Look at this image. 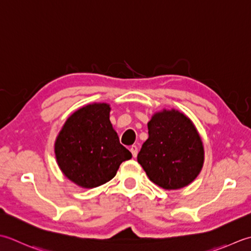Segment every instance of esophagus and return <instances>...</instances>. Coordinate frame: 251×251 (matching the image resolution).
Masks as SVG:
<instances>
[{"label":"esophagus","instance_id":"esophagus-1","mask_svg":"<svg viewBox=\"0 0 251 251\" xmlns=\"http://www.w3.org/2000/svg\"><path fill=\"white\" fill-rule=\"evenodd\" d=\"M130 151H131L132 156L135 158V157L137 156V146H135V145H132V146L130 147Z\"/></svg>","mask_w":251,"mask_h":251}]
</instances>
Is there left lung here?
Here are the masks:
<instances>
[{
    "mask_svg": "<svg viewBox=\"0 0 251 251\" xmlns=\"http://www.w3.org/2000/svg\"><path fill=\"white\" fill-rule=\"evenodd\" d=\"M137 161L151 182L165 190L191 184L203 165V145L192 120L176 109L156 112Z\"/></svg>",
    "mask_w": 251,
    "mask_h": 251,
    "instance_id": "1",
    "label": "left lung"
}]
</instances>
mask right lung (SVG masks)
<instances>
[{
    "instance_id": "obj_1",
    "label": "right lung",
    "mask_w": 251,
    "mask_h": 251,
    "mask_svg": "<svg viewBox=\"0 0 251 251\" xmlns=\"http://www.w3.org/2000/svg\"><path fill=\"white\" fill-rule=\"evenodd\" d=\"M110 106L89 104L66 120L55 141V156L64 176L76 185L93 188L116 176L132 158L109 120Z\"/></svg>"
}]
</instances>
